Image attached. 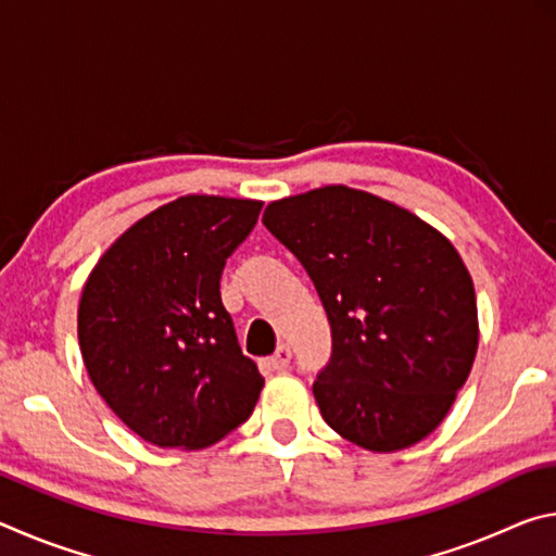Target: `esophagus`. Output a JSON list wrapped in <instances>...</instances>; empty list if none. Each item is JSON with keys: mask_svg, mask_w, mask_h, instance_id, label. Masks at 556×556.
I'll list each match as a JSON object with an SVG mask.
<instances>
[{"mask_svg": "<svg viewBox=\"0 0 556 556\" xmlns=\"http://www.w3.org/2000/svg\"><path fill=\"white\" fill-rule=\"evenodd\" d=\"M289 361H291V348L289 345H279L277 351H275V355L269 357V368L271 370H285L287 365H289Z\"/></svg>", "mask_w": 556, "mask_h": 556, "instance_id": "obj_1", "label": "esophagus"}]
</instances>
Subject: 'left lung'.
<instances>
[{
  "mask_svg": "<svg viewBox=\"0 0 556 556\" xmlns=\"http://www.w3.org/2000/svg\"><path fill=\"white\" fill-rule=\"evenodd\" d=\"M262 223L324 301L333 355L314 382L326 425L390 454L434 431L478 351L476 289L444 232L351 186L271 201Z\"/></svg>",
  "mask_w": 556,
  "mask_h": 556,
  "instance_id": "1",
  "label": "left lung"
}]
</instances>
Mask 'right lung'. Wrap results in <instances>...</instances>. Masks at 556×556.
Returning <instances> with one entry per match:
<instances>
[{
	"mask_svg": "<svg viewBox=\"0 0 556 556\" xmlns=\"http://www.w3.org/2000/svg\"><path fill=\"white\" fill-rule=\"evenodd\" d=\"M262 201L181 195L110 244L78 304V343L108 407L144 441L195 451L238 429L265 378L244 357L220 275Z\"/></svg>",
	"mask_w": 556,
	"mask_h": 556,
	"instance_id": "right-lung-1",
	"label": "right lung"
}]
</instances>
